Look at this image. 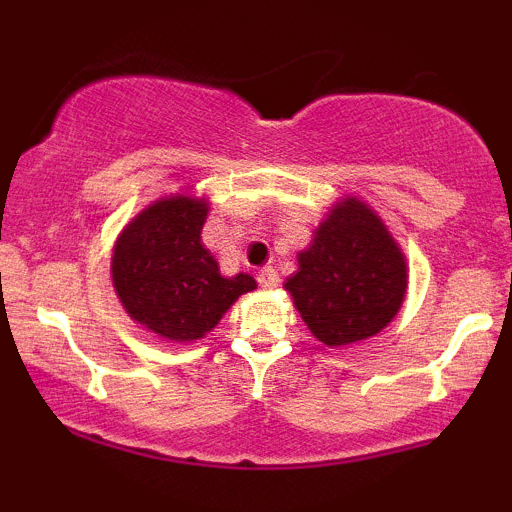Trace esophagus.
<instances>
[{
    "instance_id": "1",
    "label": "esophagus",
    "mask_w": 512,
    "mask_h": 512,
    "mask_svg": "<svg viewBox=\"0 0 512 512\" xmlns=\"http://www.w3.org/2000/svg\"><path fill=\"white\" fill-rule=\"evenodd\" d=\"M257 284H260L262 289H276V286H279V274H276V269L262 267L260 272H257Z\"/></svg>"
}]
</instances>
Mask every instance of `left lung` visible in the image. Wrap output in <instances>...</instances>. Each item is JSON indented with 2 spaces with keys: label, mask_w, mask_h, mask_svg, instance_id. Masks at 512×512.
<instances>
[{
  "label": "left lung",
  "mask_w": 512,
  "mask_h": 512,
  "mask_svg": "<svg viewBox=\"0 0 512 512\" xmlns=\"http://www.w3.org/2000/svg\"><path fill=\"white\" fill-rule=\"evenodd\" d=\"M308 330L327 346L361 342L385 330L407 293V260L387 226L361 199L337 202L298 252L284 284Z\"/></svg>",
  "instance_id": "left-lung-1"
}]
</instances>
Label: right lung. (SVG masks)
Listing matches in <instances>:
<instances>
[{
	"label": "right lung",
	"instance_id": "obj_1",
	"mask_svg": "<svg viewBox=\"0 0 512 512\" xmlns=\"http://www.w3.org/2000/svg\"><path fill=\"white\" fill-rule=\"evenodd\" d=\"M209 202L170 195L156 199L122 228L113 248V286L134 322L168 342H195L214 330L243 293L250 274L223 276L202 245Z\"/></svg>",
	"mask_w": 512,
	"mask_h": 512
}]
</instances>
